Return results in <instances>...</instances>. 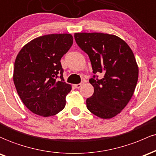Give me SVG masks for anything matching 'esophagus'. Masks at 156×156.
Returning a JSON list of instances; mask_svg holds the SVG:
<instances>
[{"label": "esophagus", "instance_id": "34e87169", "mask_svg": "<svg viewBox=\"0 0 156 156\" xmlns=\"http://www.w3.org/2000/svg\"><path fill=\"white\" fill-rule=\"evenodd\" d=\"M83 85V83L76 84V85H74V87H76V88H80V87H82V85Z\"/></svg>", "mask_w": 156, "mask_h": 156}]
</instances>
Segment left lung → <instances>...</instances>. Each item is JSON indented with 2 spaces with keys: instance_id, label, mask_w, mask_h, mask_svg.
Segmentation results:
<instances>
[{
  "instance_id": "8db88e82",
  "label": "left lung",
  "mask_w": 156,
  "mask_h": 156,
  "mask_svg": "<svg viewBox=\"0 0 156 156\" xmlns=\"http://www.w3.org/2000/svg\"><path fill=\"white\" fill-rule=\"evenodd\" d=\"M74 38L88 55L96 74L89 80L94 92L86 99L87 108L101 119L116 116L130 100L137 84L139 68L133 52L126 42L113 34L75 33ZM99 73L103 77L96 79Z\"/></svg>"
}]
</instances>
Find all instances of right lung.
<instances>
[{
  "label": "right lung",
  "mask_w": 156,
  "mask_h": 156,
  "mask_svg": "<svg viewBox=\"0 0 156 156\" xmlns=\"http://www.w3.org/2000/svg\"><path fill=\"white\" fill-rule=\"evenodd\" d=\"M73 44L70 34L43 35L28 43L15 62L13 80L26 108L37 115L55 116L66 106L71 86L64 82L60 59ZM59 77L60 80H57Z\"/></svg>",
  "instance_id": "obj_1"
}]
</instances>
